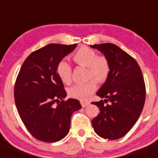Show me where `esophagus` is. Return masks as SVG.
<instances>
[{"label":"esophagus","mask_w":158,"mask_h":158,"mask_svg":"<svg viewBox=\"0 0 158 158\" xmlns=\"http://www.w3.org/2000/svg\"><path fill=\"white\" fill-rule=\"evenodd\" d=\"M89 105V102H83L81 101V106H82V107H86L87 106Z\"/></svg>","instance_id":"34e87169"}]
</instances>
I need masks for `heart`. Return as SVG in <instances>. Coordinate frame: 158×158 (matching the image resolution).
Here are the masks:
<instances>
[{
    "label": "heart",
    "instance_id": "b5f03b06",
    "mask_svg": "<svg viewBox=\"0 0 158 158\" xmlns=\"http://www.w3.org/2000/svg\"><path fill=\"white\" fill-rule=\"evenodd\" d=\"M76 64L88 67L89 78L94 77L99 82H104L110 73V64L103 56H97L95 51L88 47H81L72 56ZM71 66L66 61L61 60L56 66V74L64 84L71 82ZM96 79H92L84 84H77L69 89V95L80 101H87L97 89Z\"/></svg>",
    "mask_w": 158,
    "mask_h": 158
}]
</instances>
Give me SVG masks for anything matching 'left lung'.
Listing matches in <instances>:
<instances>
[{
    "mask_svg": "<svg viewBox=\"0 0 158 158\" xmlns=\"http://www.w3.org/2000/svg\"><path fill=\"white\" fill-rule=\"evenodd\" d=\"M90 47L103 53L110 64L107 79L97 93L104 100L92 102L100 110L92 125L100 137L118 139L132 129L142 112L146 97L144 79L137 61L115 44Z\"/></svg>",
    "mask_w": 158,
    "mask_h": 158,
    "instance_id": "1",
    "label": "left lung"
}]
</instances>
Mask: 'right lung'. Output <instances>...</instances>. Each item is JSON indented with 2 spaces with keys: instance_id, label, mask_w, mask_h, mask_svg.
<instances>
[{
  "instance_id": "1",
  "label": "right lung",
  "mask_w": 158,
  "mask_h": 158,
  "mask_svg": "<svg viewBox=\"0 0 158 158\" xmlns=\"http://www.w3.org/2000/svg\"><path fill=\"white\" fill-rule=\"evenodd\" d=\"M77 44L52 43L28 56L15 84V102L19 115L38 140L54 143L68 135L70 118L81 105L79 100L64 101L66 92L56 74L58 63Z\"/></svg>"
}]
</instances>
